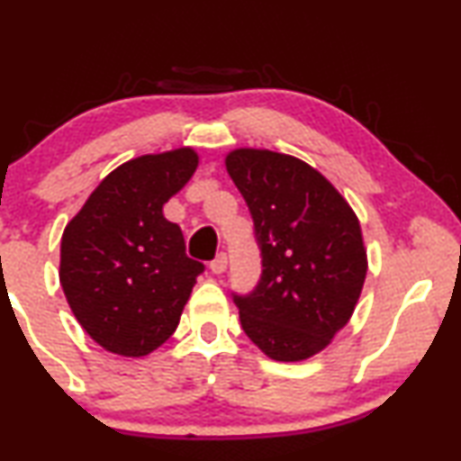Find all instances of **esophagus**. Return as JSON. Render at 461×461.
<instances>
[{
    "instance_id": "esophagus-1",
    "label": "esophagus",
    "mask_w": 461,
    "mask_h": 461,
    "mask_svg": "<svg viewBox=\"0 0 461 461\" xmlns=\"http://www.w3.org/2000/svg\"><path fill=\"white\" fill-rule=\"evenodd\" d=\"M226 264H229V258H226V254H218L213 260L210 262V268L213 275H222L226 270Z\"/></svg>"
}]
</instances>
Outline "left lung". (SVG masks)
Wrapping results in <instances>:
<instances>
[{"instance_id": "1", "label": "left lung", "mask_w": 461, "mask_h": 461, "mask_svg": "<svg viewBox=\"0 0 461 461\" xmlns=\"http://www.w3.org/2000/svg\"><path fill=\"white\" fill-rule=\"evenodd\" d=\"M226 169L262 256L254 292L232 295L243 331L275 361H304L355 312L367 275L361 224L338 188L298 157L235 149Z\"/></svg>"}]
</instances>
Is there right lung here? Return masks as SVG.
Wrapping results in <instances>:
<instances>
[{"label": "right lung", "instance_id": "obj_1", "mask_svg": "<svg viewBox=\"0 0 461 461\" xmlns=\"http://www.w3.org/2000/svg\"><path fill=\"white\" fill-rule=\"evenodd\" d=\"M197 166L191 147L125 161L62 232V292L87 336L113 355L159 348L203 273L186 256L180 226L163 216Z\"/></svg>", "mask_w": 461, "mask_h": 461}]
</instances>
